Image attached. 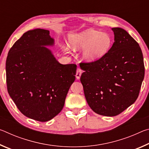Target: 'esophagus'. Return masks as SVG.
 Segmentation results:
<instances>
[{
	"label": "esophagus",
	"instance_id": "obj_1",
	"mask_svg": "<svg viewBox=\"0 0 149 149\" xmlns=\"http://www.w3.org/2000/svg\"><path fill=\"white\" fill-rule=\"evenodd\" d=\"M81 74H82V70H81L79 68H78L77 69V72H76V75H75V76H76V78L77 79H79L81 75Z\"/></svg>",
	"mask_w": 149,
	"mask_h": 149
}]
</instances>
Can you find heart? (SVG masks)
<instances>
[{"instance_id":"obj_1","label":"heart","mask_w":149,"mask_h":149,"mask_svg":"<svg viewBox=\"0 0 149 149\" xmlns=\"http://www.w3.org/2000/svg\"><path fill=\"white\" fill-rule=\"evenodd\" d=\"M69 41L70 46L75 50L85 48L83 56L88 61H94L102 56L108 51L111 45V39L107 33L92 29L72 35ZM62 48L65 51L68 50L66 46Z\"/></svg>"}]
</instances>
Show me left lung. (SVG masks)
Here are the masks:
<instances>
[{
    "label": "left lung",
    "mask_w": 149,
    "mask_h": 149,
    "mask_svg": "<svg viewBox=\"0 0 149 149\" xmlns=\"http://www.w3.org/2000/svg\"><path fill=\"white\" fill-rule=\"evenodd\" d=\"M112 29L114 42L108 52L95 61L79 64L88 104L105 116L120 114L135 102L145 76L139 45L125 30Z\"/></svg>",
    "instance_id": "8db88e82"
}]
</instances>
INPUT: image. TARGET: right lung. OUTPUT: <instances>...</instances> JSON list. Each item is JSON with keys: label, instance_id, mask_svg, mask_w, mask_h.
<instances>
[{"label": "right lung", "instance_id": "add662e5", "mask_svg": "<svg viewBox=\"0 0 149 149\" xmlns=\"http://www.w3.org/2000/svg\"><path fill=\"white\" fill-rule=\"evenodd\" d=\"M53 44L49 31L30 30L15 42L6 62L9 95L24 116L42 122L61 112L76 74V64H61L45 47Z\"/></svg>", "mask_w": 149, "mask_h": 149}]
</instances>
